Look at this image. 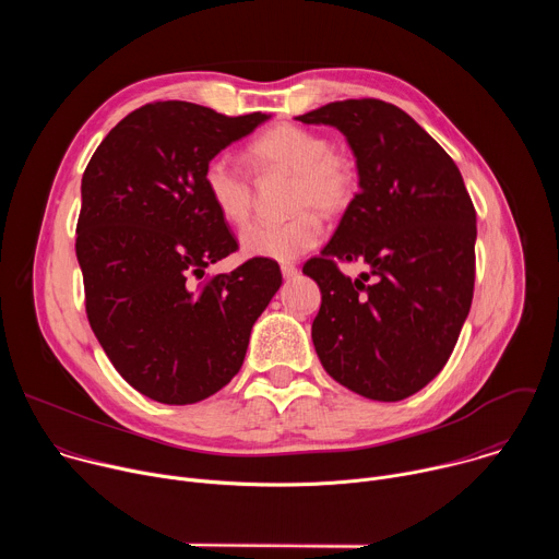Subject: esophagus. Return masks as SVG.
<instances>
[{
    "label": "esophagus",
    "mask_w": 559,
    "mask_h": 559,
    "mask_svg": "<svg viewBox=\"0 0 559 559\" xmlns=\"http://www.w3.org/2000/svg\"><path fill=\"white\" fill-rule=\"evenodd\" d=\"M281 274H283V278H294L298 274V267L294 263H283Z\"/></svg>",
    "instance_id": "34e87169"
}]
</instances>
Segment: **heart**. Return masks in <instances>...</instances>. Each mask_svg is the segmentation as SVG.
<instances>
[{
  "label": "heart",
  "mask_w": 559,
  "mask_h": 559,
  "mask_svg": "<svg viewBox=\"0 0 559 559\" xmlns=\"http://www.w3.org/2000/svg\"><path fill=\"white\" fill-rule=\"evenodd\" d=\"M259 170L292 173L287 221H254L241 231L248 257L292 261L321 243L323 218L343 214L356 199L358 173L352 158L332 147L330 136L296 123H276L248 145ZM203 188L214 210L231 225H243L252 214L254 190L248 173L227 154H216L203 168Z\"/></svg>",
  "instance_id": "1"
}]
</instances>
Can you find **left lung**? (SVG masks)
Instances as JSON below:
<instances>
[{
  "label": "left lung",
  "instance_id": "1",
  "mask_svg": "<svg viewBox=\"0 0 559 559\" xmlns=\"http://www.w3.org/2000/svg\"><path fill=\"white\" fill-rule=\"evenodd\" d=\"M296 119L338 128L360 179L332 241L302 265L323 294L316 354L343 386L403 401L442 371L468 316L475 207L453 158L393 104L347 99ZM338 260L370 274L352 282Z\"/></svg>",
  "mask_w": 559,
  "mask_h": 559
}]
</instances>
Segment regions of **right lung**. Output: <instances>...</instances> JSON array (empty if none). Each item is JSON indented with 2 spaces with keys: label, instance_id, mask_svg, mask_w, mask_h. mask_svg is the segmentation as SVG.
I'll list each match as a JSON object with an SVG mask.
<instances>
[{
  "label": "right lung",
  "instance_id": "obj_1",
  "mask_svg": "<svg viewBox=\"0 0 559 559\" xmlns=\"http://www.w3.org/2000/svg\"><path fill=\"white\" fill-rule=\"evenodd\" d=\"M265 119L145 104L84 173L74 250L88 323L123 380L156 403L192 405L223 389L283 283L272 259L205 276L238 243L205 194L203 168Z\"/></svg>",
  "mask_w": 559,
  "mask_h": 559
}]
</instances>
